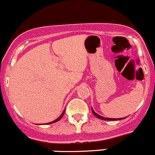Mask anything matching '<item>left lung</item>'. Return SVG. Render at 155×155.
Here are the masks:
<instances>
[{
    "mask_svg": "<svg viewBox=\"0 0 155 155\" xmlns=\"http://www.w3.org/2000/svg\"><path fill=\"white\" fill-rule=\"evenodd\" d=\"M91 111H92V113L94 114V116H96V117L100 118V119L101 120H122V119H125L126 117H124V118H108V117H102V116L99 115V114H97V113L94 112V110L92 109V108H91Z\"/></svg>",
    "mask_w": 155,
    "mask_h": 155,
    "instance_id": "8db88e82",
    "label": "left lung"
}]
</instances>
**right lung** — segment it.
I'll return each mask as SVG.
<instances>
[{"label": "right lung", "instance_id": "right-lung-1", "mask_svg": "<svg viewBox=\"0 0 155 155\" xmlns=\"http://www.w3.org/2000/svg\"><path fill=\"white\" fill-rule=\"evenodd\" d=\"M64 113H65V110H64V111H63V113H62V114H61V116H60V117H58V118H57V119H56V120H54V121H52V122H50V123H48V124H46V125H48V124H54V123H56V122H57V121H58V120H61V118H62V117H63V116H64Z\"/></svg>", "mask_w": 155, "mask_h": 155}]
</instances>
